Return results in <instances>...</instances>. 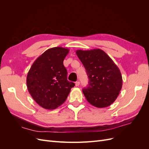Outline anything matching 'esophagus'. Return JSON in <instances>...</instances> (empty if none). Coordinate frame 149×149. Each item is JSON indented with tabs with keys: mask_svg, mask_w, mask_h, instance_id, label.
<instances>
[{
	"mask_svg": "<svg viewBox=\"0 0 149 149\" xmlns=\"http://www.w3.org/2000/svg\"><path fill=\"white\" fill-rule=\"evenodd\" d=\"M79 84H80V83H79V81H76V82L75 83V85H76V86H79Z\"/></svg>",
	"mask_w": 149,
	"mask_h": 149,
	"instance_id": "esophagus-1",
	"label": "esophagus"
}]
</instances>
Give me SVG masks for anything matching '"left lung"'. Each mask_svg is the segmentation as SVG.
<instances>
[{"label":"left lung","instance_id":"obj_1","mask_svg":"<svg viewBox=\"0 0 149 149\" xmlns=\"http://www.w3.org/2000/svg\"><path fill=\"white\" fill-rule=\"evenodd\" d=\"M76 53L88 76V87L83 89L86 100L99 108L112 104L119 96L123 86L119 68L100 49H78Z\"/></svg>","mask_w":149,"mask_h":149}]
</instances>
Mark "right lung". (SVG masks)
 I'll return each mask as SVG.
<instances>
[{"instance_id":"obj_1","label":"right lung","mask_w":149,"mask_h":149,"mask_svg":"<svg viewBox=\"0 0 149 149\" xmlns=\"http://www.w3.org/2000/svg\"><path fill=\"white\" fill-rule=\"evenodd\" d=\"M69 49L49 48L31 65L26 76V85L31 97L46 109H55L63 103L74 83L67 79L63 60Z\"/></svg>"}]
</instances>
